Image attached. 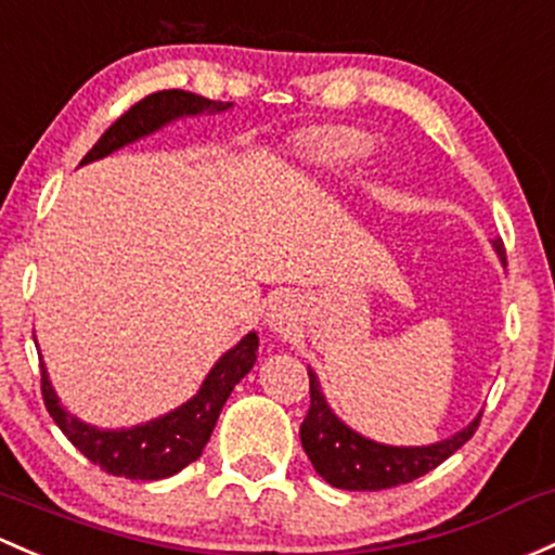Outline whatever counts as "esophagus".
<instances>
[{"mask_svg":"<svg viewBox=\"0 0 555 555\" xmlns=\"http://www.w3.org/2000/svg\"><path fill=\"white\" fill-rule=\"evenodd\" d=\"M297 322V306L289 295H279L276 300L268 306L266 324L271 326L273 332H287L289 326Z\"/></svg>","mask_w":555,"mask_h":555,"instance_id":"esophagus-1","label":"esophagus"}]
</instances>
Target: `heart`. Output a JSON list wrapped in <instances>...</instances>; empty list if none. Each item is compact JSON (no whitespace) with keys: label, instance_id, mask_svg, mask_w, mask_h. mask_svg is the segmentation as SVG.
I'll return each mask as SVG.
<instances>
[{"label":"heart","instance_id":"heart-1","mask_svg":"<svg viewBox=\"0 0 555 555\" xmlns=\"http://www.w3.org/2000/svg\"><path fill=\"white\" fill-rule=\"evenodd\" d=\"M370 151V138L359 130H348V127H337V130H324L311 140V159L319 165L330 167V170H340V167L353 165L356 159Z\"/></svg>","mask_w":555,"mask_h":555}]
</instances>
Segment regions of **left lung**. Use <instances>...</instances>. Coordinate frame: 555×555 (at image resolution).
Masks as SVG:
<instances>
[{"label":"left lung","instance_id":"obj_1","mask_svg":"<svg viewBox=\"0 0 555 555\" xmlns=\"http://www.w3.org/2000/svg\"><path fill=\"white\" fill-rule=\"evenodd\" d=\"M492 247L498 258L505 262L503 242L494 238ZM308 377H311V406H308V415L300 425V441L317 474L337 489L377 492V489L415 481V478L434 470L436 465L444 463L449 454L457 452L476 434L478 420H481V415H478L468 428L428 447L377 444V441L356 434L332 412L322 393L317 372L308 370Z\"/></svg>","mask_w":555,"mask_h":555}]
</instances>
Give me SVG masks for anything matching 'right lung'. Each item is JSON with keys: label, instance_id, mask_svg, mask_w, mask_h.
<instances>
[{"label": "right lung", "instance_id": "right-lung-1", "mask_svg": "<svg viewBox=\"0 0 555 555\" xmlns=\"http://www.w3.org/2000/svg\"><path fill=\"white\" fill-rule=\"evenodd\" d=\"M231 108V103L209 101V98L194 95L185 90H162L154 95H145L127 114H121L114 125L103 132L101 140L87 151L81 165L103 159L114 154L121 145L135 143V140L162 130L175 119L199 114H220ZM258 359V335L249 332L244 335L231 351L220 356L218 364L204 377L199 393L180 404L178 410L167 415L149 420L143 425L119 430H103L95 425L81 423L57 399L50 377L42 364V399L50 417L55 420L57 428L66 434V439L85 454L90 463L101 465L111 476L135 478V481H156V478L175 476L185 465L194 463L207 447L212 436L215 423H218L220 410L229 401L233 385L242 380L253 370Z\"/></svg>", "mask_w": 555, "mask_h": 555}]
</instances>
